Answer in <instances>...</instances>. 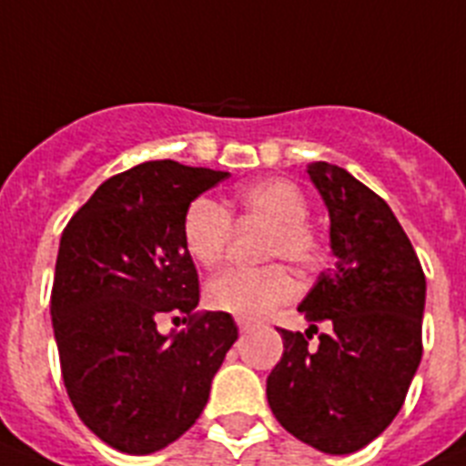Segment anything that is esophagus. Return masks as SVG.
<instances>
[{
	"mask_svg": "<svg viewBox=\"0 0 466 466\" xmlns=\"http://www.w3.org/2000/svg\"><path fill=\"white\" fill-rule=\"evenodd\" d=\"M238 328H240V332H249L254 328V323L247 321V319H238Z\"/></svg>",
	"mask_w": 466,
	"mask_h": 466,
	"instance_id": "34e87169",
	"label": "esophagus"
}]
</instances>
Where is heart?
Returning <instances> with one entry per match:
<instances>
[{"label": "heart", "instance_id": "heart-1", "mask_svg": "<svg viewBox=\"0 0 466 466\" xmlns=\"http://www.w3.org/2000/svg\"><path fill=\"white\" fill-rule=\"evenodd\" d=\"M236 208L245 219L270 224L263 256L286 258L298 268L321 261V240L307 224L309 203L296 182L286 177H263L236 191ZM233 236V219L226 205L210 196H198L182 215V242L196 263L217 268L224 261ZM298 293L293 275L281 263L263 268H230L210 279L205 300L212 309L240 319H261Z\"/></svg>", "mask_w": 466, "mask_h": 466}]
</instances>
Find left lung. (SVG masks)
I'll list each match as a JSON object with an SVG mask.
<instances>
[{
    "instance_id": "left-lung-1",
    "label": "left lung",
    "mask_w": 466,
    "mask_h": 466,
    "mask_svg": "<svg viewBox=\"0 0 466 466\" xmlns=\"http://www.w3.org/2000/svg\"><path fill=\"white\" fill-rule=\"evenodd\" d=\"M307 173L330 215L335 263L298 307L309 330L279 328L284 353L266 392L286 432L321 453L347 455L402 409L422 356L425 272L381 196L326 161ZM317 322L329 332L311 350Z\"/></svg>"
}]
</instances>
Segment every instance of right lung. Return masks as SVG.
Here are the masks:
<instances>
[{
  "label": "right lung",
  "instance_id": "add662e5",
  "mask_svg": "<svg viewBox=\"0 0 466 466\" xmlns=\"http://www.w3.org/2000/svg\"><path fill=\"white\" fill-rule=\"evenodd\" d=\"M226 177L145 161L106 180L64 228L50 293L62 379L115 451L147 455L180 439L238 339L230 314L196 311L198 272L182 242L187 205ZM166 313L186 330L161 336Z\"/></svg>",
  "mask_w": 466,
  "mask_h": 466
}]
</instances>
